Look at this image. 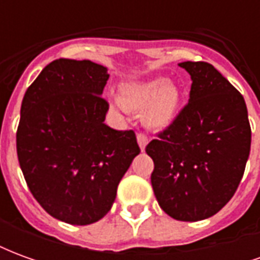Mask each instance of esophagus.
I'll return each instance as SVG.
<instances>
[{
	"label": "esophagus",
	"mask_w": 260,
	"mask_h": 260,
	"mask_svg": "<svg viewBox=\"0 0 260 260\" xmlns=\"http://www.w3.org/2000/svg\"><path fill=\"white\" fill-rule=\"evenodd\" d=\"M136 139H138V145H139V147H141V150L143 152V150H145V147H146L147 142H149V138H147L146 134L139 132V134L136 135Z\"/></svg>",
	"instance_id": "obj_1"
}]
</instances>
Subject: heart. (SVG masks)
Returning a JSON list of instances; mask_svg holds the SVG:
<instances>
[{
	"label": "heart",
	"mask_w": 260,
	"mask_h": 260,
	"mask_svg": "<svg viewBox=\"0 0 260 260\" xmlns=\"http://www.w3.org/2000/svg\"><path fill=\"white\" fill-rule=\"evenodd\" d=\"M121 103L132 111H145V121L149 126L164 128L177 115L180 90L166 78H154L124 86Z\"/></svg>",
	"instance_id": "b5f03b06"
}]
</instances>
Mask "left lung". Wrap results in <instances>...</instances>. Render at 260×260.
Masks as SVG:
<instances>
[{
	"label": "left lung",
	"instance_id": "1",
	"mask_svg": "<svg viewBox=\"0 0 260 260\" xmlns=\"http://www.w3.org/2000/svg\"><path fill=\"white\" fill-rule=\"evenodd\" d=\"M191 75L189 102L146 153L158 205L181 221L216 214L234 196L251 150L245 100L212 64L181 62Z\"/></svg>",
	"mask_w": 260,
	"mask_h": 260
}]
</instances>
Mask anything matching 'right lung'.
Listing matches in <instances>:
<instances>
[{
  "mask_svg": "<svg viewBox=\"0 0 260 260\" xmlns=\"http://www.w3.org/2000/svg\"><path fill=\"white\" fill-rule=\"evenodd\" d=\"M107 69L89 59H55L23 97L16 152L26 184L53 217L74 225L103 218L141 149L135 132L104 124Z\"/></svg>",
  "mask_w": 260,
  "mask_h": 260,
  "instance_id": "obj_1",
  "label": "right lung"
}]
</instances>
